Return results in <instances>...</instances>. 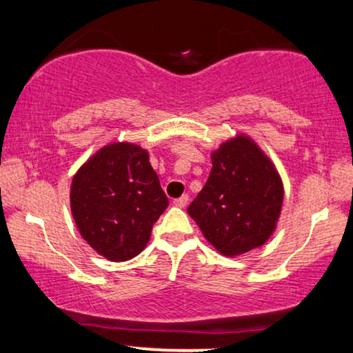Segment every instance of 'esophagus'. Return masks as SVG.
I'll return each mask as SVG.
<instances>
[{
    "label": "esophagus",
    "instance_id": "esophagus-1",
    "mask_svg": "<svg viewBox=\"0 0 353 353\" xmlns=\"http://www.w3.org/2000/svg\"><path fill=\"white\" fill-rule=\"evenodd\" d=\"M188 202H190V196L188 194H183L181 197H178V199L173 201V205L175 207H180V209H183V207L188 205Z\"/></svg>",
    "mask_w": 353,
    "mask_h": 353
}]
</instances>
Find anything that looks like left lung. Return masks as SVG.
<instances>
[{
    "mask_svg": "<svg viewBox=\"0 0 353 353\" xmlns=\"http://www.w3.org/2000/svg\"><path fill=\"white\" fill-rule=\"evenodd\" d=\"M212 172L188 214L225 257H238L272 238L284 186L272 159L249 134L238 133L210 154Z\"/></svg>",
    "mask_w": 353,
    "mask_h": 353,
    "instance_id": "left-lung-1",
    "label": "left lung"
}]
</instances>
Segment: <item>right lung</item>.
<instances>
[{"label": "right lung", "instance_id": "1", "mask_svg": "<svg viewBox=\"0 0 353 353\" xmlns=\"http://www.w3.org/2000/svg\"><path fill=\"white\" fill-rule=\"evenodd\" d=\"M167 205L148 149L138 144H105L72 178L70 210L77 228L110 262L143 252Z\"/></svg>", "mask_w": 353, "mask_h": 353}]
</instances>
